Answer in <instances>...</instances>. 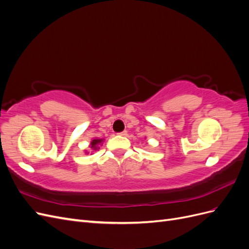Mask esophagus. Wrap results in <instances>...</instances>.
Listing matches in <instances>:
<instances>
[{
  "mask_svg": "<svg viewBox=\"0 0 249 249\" xmlns=\"http://www.w3.org/2000/svg\"><path fill=\"white\" fill-rule=\"evenodd\" d=\"M118 135H119V136H126L127 133H126V131H124L122 133H118Z\"/></svg>",
  "mask_w": 249,
  "mask_h": 249,
  "instance_id": "esophagus-1",
  "label": "esophagus"
}]
</instances>
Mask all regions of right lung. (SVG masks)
Wrapping results in <instances>:
<instances>
[{
  "label": "right lung",
  "mask_w": 249,
  "mask_h": 249,
  "mask_svg": "<svg viewBox=\"0 0 249 249\" xmlns=\"http://www.w3.org/2000/svg\"><path fill=\"white\" fill-rule=\"evenodd\" d=\"M103 141H104V139H100V138H93L91 140V142H90V144H89V148H90V150H91V154L100 149V145L102 144ZM85 154H89V150H85Z\"/></svg>",
  "instance_id": "obj_1"
}]
</instances>
